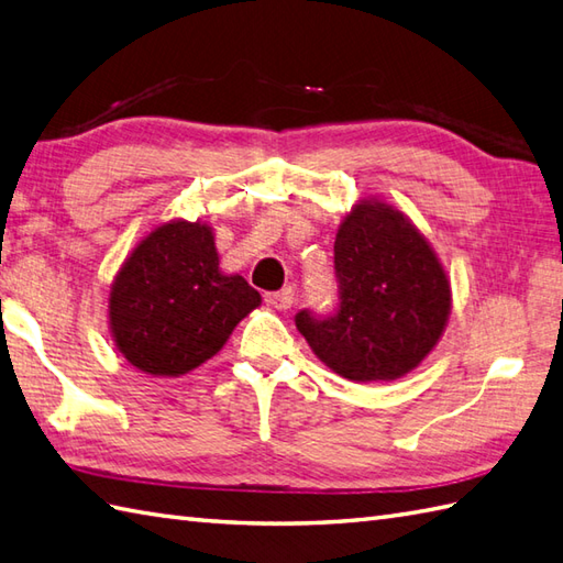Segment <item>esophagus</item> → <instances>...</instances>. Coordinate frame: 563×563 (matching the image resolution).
Instances as JSON below:
<instances>
[{"instance_id": "obj_1", "label": "esophagus", "mask_w": 563, "mask_h": 563, "mask_svg": "<svg viewBox=\"0 0 563 563\" xmlns=\"http://www.w3.org/2000/svg\"><path fill=\"white\" fill-rule=\"evenodd\" d=\"M265 301H267L272 308H277V310H289V308L294 306V296H291L289 289H284V291H269V294H265Z\"/></svg>"}]
</instances>
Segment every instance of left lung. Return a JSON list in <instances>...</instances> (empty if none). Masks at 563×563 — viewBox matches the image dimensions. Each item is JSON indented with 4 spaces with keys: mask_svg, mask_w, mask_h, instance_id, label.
<instances>
[{
    "mask_svg": "<svg viewBox=\"0 0 563 563\" xmlns=\"http://www.w3.org/2000/svg\"><path fill=\"white\" fill-rule=\"evenodd\" d=\"M334 277L332 313H296L322 364L356 383L417 368L451 316V284L411 221L390 205H356L336 231Z\"/></svg>",
    "mask_w": 563,
    "mask_h": 563,
    "instance_id": "obj_1",
    "label": "left lung"
}]
</instances>
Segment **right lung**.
<instances>
[{
	"label": "right lung",
	"mask_w": 563,
	"mask_h": 563,
	"mask_svg": "<svg viewBox=\"0 0 563 563\" xmlns=\"http://www.w3.org/2000/svg\"><path fill=\"white\" fill-rule=\"evenodd\" d=\"M260 306L239 274L219 272L207 223L173 221L148 233L110 291V330L124 358L152 376H183L227 344Z\"/></svg>",
	"instance_id": "right-lung-1"
}]
</instances>
